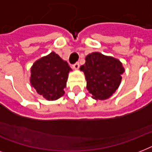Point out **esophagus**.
<instances>
[{"instance_id":"34e87169","label":"esophagus","mask_w":152,"mask_h":152,"mask_svg":"<svg viewBox=\"0 0 152 152\" xmlns=\"http://www.w3.org/2000/svg\"><path fill=\"white\" fill-rule=\"evenodd\" d=\"M72 68H73V69H75V70L79 69V68H80V63H79V62H76V64H74L73 65H72Z\"/></svg>"}]
</instances>
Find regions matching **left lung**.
Instances as JSON below:
<instances>
[{
    "label": "left lung",
    "instance_id": "left-lung-1",
    "mask_svg": "<svg viewBox=\"0 0 152 152\" xmlns=\"http://www.w3.org/2000/svg\"><path fill=\"white\" fill-rule=\"evenodd\" d=\"M80 67L87 80V89L95 99L104 100L115 92L125 72L122 63L113 57L99 52L88 54Z\"/></svg>",
    "mask_w": 152,
    "mask_h": 152
}]
</instances>
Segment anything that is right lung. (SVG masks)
<instances>
[{"label": "right lung", "mask_w": 152, "mask_h": 152, "mask_svg": "<svg viewBox=\"0 0 152 152\" xmlns=\"http://www.w3.org/2000/svg\"><path fill=\"white\" fill-rule=\"evenodd\" d=\"M70 71L72 69L67 61L51 52L33 64L30 82L37 93L46 99L57 100L64 95Z\"/></svg>", "instance_id": "add662e5"}]
</instances>
